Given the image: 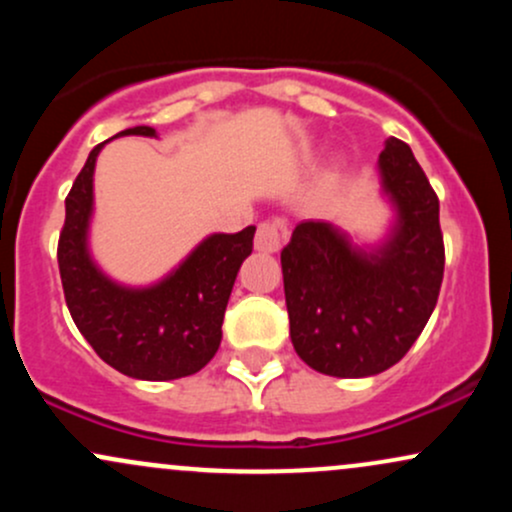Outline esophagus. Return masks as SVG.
Masks as SVG:
<instances>
[{
	"label": "esophagus",
	"instance_id": "obj_1",
	"mask_svg": "<svg viewBox=\"0 0 512 512\" xmlns=\"http://www.w3.org/2000/svg\"><path fill=\"white\" fill-rule=\"evenodd\" d=\"M286 238V228L284 223L279 219H272V221H262L260 226H257V236H255V250L260 252H276L281 248V243H284Z\"/></svg>",
	"mask_w": 512,
	"mask_h": 512
}]
</instances>
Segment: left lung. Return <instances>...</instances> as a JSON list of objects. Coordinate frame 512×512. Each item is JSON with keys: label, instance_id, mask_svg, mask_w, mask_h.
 Masks as SVG:
<instances>
[{"label": "left lung", "instance_id": "obj_1", "mask_svg": "<svg viewBox=\"0 0 512 512\" xmlns=\"http://www.w3.org/2000/svg\"><path fill=\"white\" fill-rule=\"evenodd\" d=\"M397 223L378 250H358L325 221H301L281 250L296 354L317 373L368 378L402 358L424 332L443 284L438 195L402 139L380 154Z\"/></svg>", "mask_w": 512, "mask_h": 512}]
</instances>
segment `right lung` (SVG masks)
<instances>
[{"instance_id": "add662e5", "label": "right lung", "mask_w": 512, "mask_h": 512, "mask_svg": "<svg viewBox=\"0 0 512 512\" xmlns=\"http://www.w3.org/2000/svg\"><path fill=\"white\" fill-rule=\"evenodd\" d=\"M125 134L156 137L154 127ZM105 144V142H103ZM98 144L64 199V226L57 243L64 301L74 325L108 366L137 380H175L197 373L221 344V325L240 264L252 252L255 226L214 233L192 255L149 289L115 284L88 255L93 211V168Z\"/></svg>"}]
</instances>
